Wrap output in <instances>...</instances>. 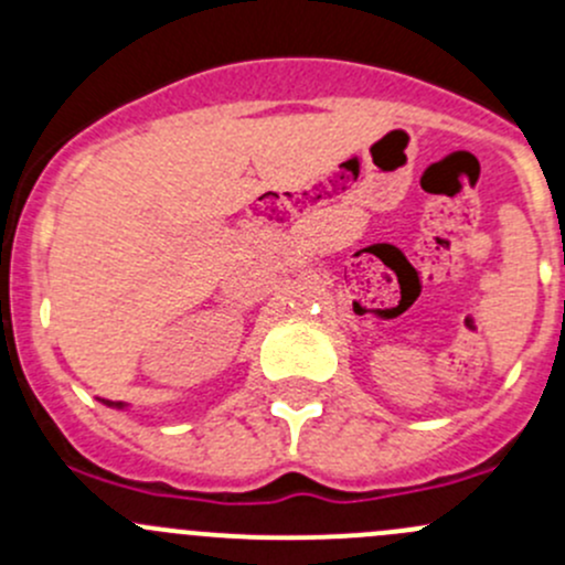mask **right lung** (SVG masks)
I'll return each instance as SVG.
<instances>
[{
	"label": "right lung",
	"mask_w": 565,
	"mask_h": 565,
	"mask_svg": "<svg viewBox=\"0 0 565 565\" xmlns=\"http://www.w3.org/2000/svg\"><path fill=\"white\" fill-rule=\"evenodd\" d=\"M100 402L106 404V407H114V409H125L122 402H108V398H100Z\"/></svg>",
	"instance_id": "obj_1"
}]
</instances>
